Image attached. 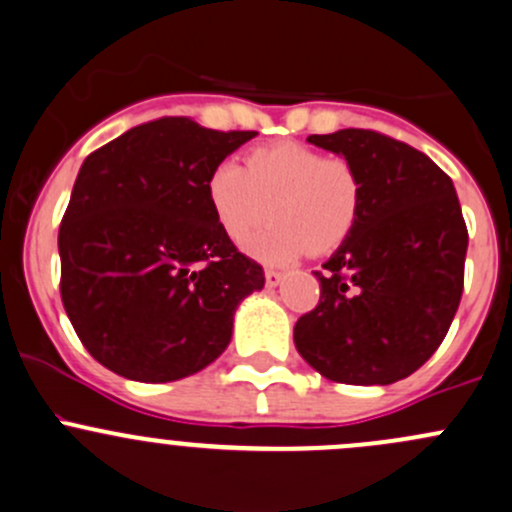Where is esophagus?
I'll list each match as a JSON object with an SVG mask.
<instances>
[{"instance_id": "obj_1", "label": "esophagus", "mask_w": 512, "mask_h": 512, "mask_svg": "<svg viewBox=\"0 0 512 512\" xmlns=\"http://www.w3.org/2000/svg\"><path fill=\"white\" fill-rule=\"evenodd\" d=\"M263 276H266V286H268V288H276V286H281V281H283V273H278V271H271V268H268V271L263 273Z\"/></svg>"}]
</instances>
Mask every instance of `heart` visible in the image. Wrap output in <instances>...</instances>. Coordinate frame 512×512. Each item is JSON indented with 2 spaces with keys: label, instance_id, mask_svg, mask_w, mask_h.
Segmentation results:
<instances>
[{
  "label": "heart",
  "instance_id": "obj_1",
  "mask_svg": "<svg viewBox=\"0 0 512 512\" xmlns=\"http://www.w3.org/2000/svg\"><path fill=\"white\" fill-rule=\"evenodd\" d=\"M212 217L229 244H251V256L283 266L305 251L323 256L345 244L362 209V179L345 157H325L298 142L258 147L236 162H221L207 179Z\"/></svg>",
  "mask_w": 512,
  "mask_h": 512
}]
</instances>
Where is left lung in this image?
Listing matches in <instances>:
<instances>
[{
  "mask_svg": "<svg viewBox=\"0 0 512 512\" xmlns=\"http://www.w3.org/2000/svg\"><path fill=\"white\" fill-rule=\"evenodd\" d=\"M362 179L355 231L315 273L320 303L295 323L300 357L333 382L392 384L436 352L463 293L468 231L451 177L374 130L310 135Z\"/></svg>",
  "mask_w": 512,
  "mask_h": 512,
  "instance_id": "obj_1",
  "label": "left lung"
}]
</instances>
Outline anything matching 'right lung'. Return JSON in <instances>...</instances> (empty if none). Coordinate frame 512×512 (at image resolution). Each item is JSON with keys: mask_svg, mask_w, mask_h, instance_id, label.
Listing matches in <instances>:
<instances>
[{"mask_svg": "<svg viewBox=\"0 0 512 512\" xmlns=\"http://www.w3.org/2000/svg\"><path fill=\"white\" fill-rule=\"evenodd\" d=\"M251 138L160 118L83 160L59 229L61 300L103 367L175 382L226 350L236 308L266 278L221 234L207 179Z\"/></svg>", "mask_w": 512, "mask_h": 512, "instance_id": "1", "label": "right lung"}]
</instances>
